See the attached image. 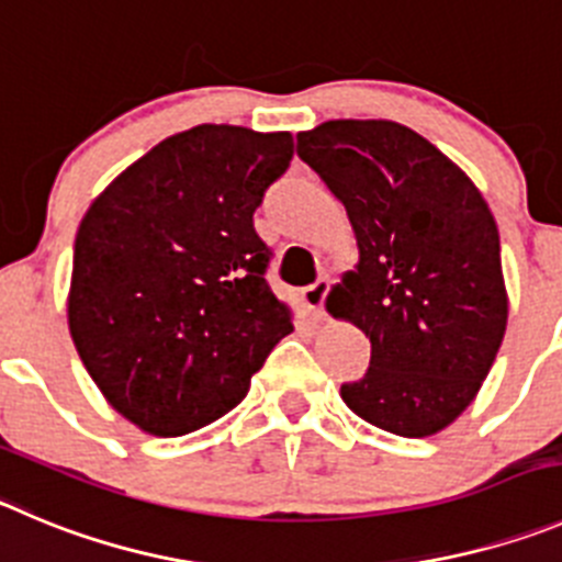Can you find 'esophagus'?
<instances>
[{
  "mask_svg": "<svg viewBox=\"0 0 562 562\" xmlns=\"http://www.w3.org/2000/svg\"><path fill=\"white\" fill-rule=\"evenodd\" d=\"M327 291H329V282L327 280H318V282H313V285H307L305 291H302V302H305L307 311L316 313V316H322Z\"/></svg>",
  "mask_w": 562,
  "mask_h": 562,
  "instance_id": "34e87169",
  "label": "esophagus"
}]
</instances>
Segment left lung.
<instances>
[{
	"label": "left lung",
	"instance_id": "obj_1",
	"mask_svg": "<svg viewBox=\"0 0 562 562\" xmlns=\"http://www.w3.org/2000/svg\"><path fill=\"white\" fill-rule=\"evenodd\" d=\"M296 155L358 238L327 311L363 329L371 363L340 400L402 438L440 432L474 402L507 329L494 213L458 162L405 124L335 119L299 133Z\"/></svg>",
	"mask_w": 562,
	"mask_h": 562
}]
</instances>
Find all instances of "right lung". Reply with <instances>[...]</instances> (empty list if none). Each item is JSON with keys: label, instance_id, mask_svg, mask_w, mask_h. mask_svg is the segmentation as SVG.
I'll return each mask as SVG.
<instances>
[{"label": "right lung", "instance_id": "add662e5", "mask_svg": "<svg viewBox=\"0 0 562 562\" xmlns=\"http://www.w3.org/2000/svg\"><path fill=\"white\" fill-rule=\"evenodd\" d=\"M291 157V133L199 124L151 146L82 216L68 333L108 405L144 432L222 418L293 333L251 222Z\"/></svg>", "mask_w": 562, "mask_h": 562}]
</instances>
